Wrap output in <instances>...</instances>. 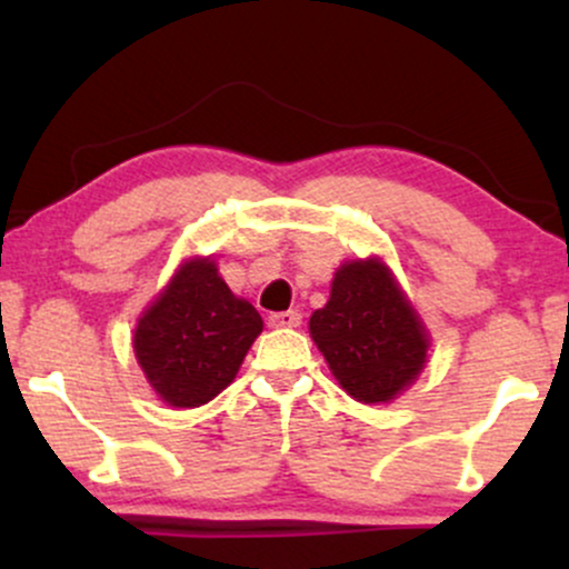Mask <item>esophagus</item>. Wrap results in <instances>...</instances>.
I'll list each match as a JSON object with an SVG mask.
<instances>
[{
	"label": "esophagus",
	"mask_w": 569,
	"mask_h": 569,
	"mask_svg": "<svg viewBox=\"0 0 569 569\" xmlns=\"http://www.w3.org/2000/svg\"><path fill=\"white\" fill-rule=\"evenodd\" d=\"M302 323V316L297 310H286V312H272L270 316V326L272 329H297Z\"/></svg>",
	"instance_id": "1"
}]
</instances>
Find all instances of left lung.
I'll use <instances>...</instances> for the list:
<instances>
[{
	"instance_id": "obj_1",
	"label": "left lung",
	"mask_w": 569,
	"mask_h": 569,
	"mask_svg": "<svg viewBox=\"0 0 569 569\" xmlns=\"http://www.w3.org/2000/svg\"><path fill=\"white\" fill-rule=\"evenodd\" d=\"M310 337L339 388L361 403H390L428 363L426 323L380 257L339 267Z\"/></svg>"
}]
</instances>
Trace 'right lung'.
I'll list each match as a JSON object with an SVG mask.
<instances>
[{"label":"right lung","mask_w":569,"mask_h":569,"mask_svg":"<svg viewBox=\"0 0 569 569\" xmlns=\"http://www.w3.org/2000/svg\"><path fill=\"white\" fill-rule=\"evenodd\" d=\"M262 329L257 307L234 297L213 257H192L139 316L133 352L162 403L192 409L234 380Z\"/></svg>","instance_id":"obj_1"}]
</instances>
